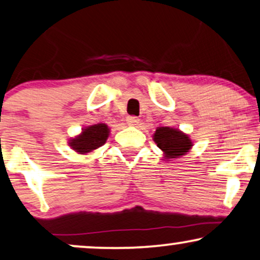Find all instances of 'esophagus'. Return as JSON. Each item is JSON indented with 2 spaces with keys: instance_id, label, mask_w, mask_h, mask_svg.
<instances>
[{
  "instance_id": "34e87169",
  "label": "esophagus",
  "mask_w": 260,
  "mask_h": 260,
  "mask_svg": "<svg viewBox=\"0 0 260 260\" xmlns=\"http://www.w3.org/2000/svg\"><path fill=\"white\" fill-rule=\"evenodd\" d=\"M126 123H127V125H129V126L135 127V126H137L138 124H140V119H138L137 117H127L126 118Z\"/></svg>"
}]
</instances>
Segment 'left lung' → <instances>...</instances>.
<instances>
[{"mask_svg": "<svg viewBox=\"0 0 260 260\" xmlns=\"http://www.w3.org/2000/svg\"><path fill=\"white\" fill-rule=\"evenodd\" d=\"M154 142L162 150L164 160L171 161L191 150L192 140L187 134L170 126H159L153 135Z\"/></svg>", "mask_w": 260, "mask_h": 260, "instance_id": "left-lung-1", "label": "left lung"}]
</instances>
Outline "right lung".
<instances>
[{
    "mask_svg": "<svg viewBox=\"0 0 260 260\" xmlns=\"http://www.w3.org/2000/svg\"><path fill=\"white\" fill-rule=\"evenodd\" d=\"M110 136V127L104 123L93 124L85 129L75 137L69 140V147L81 155H88L106 143Z\"/></svg>",
    "mask_w": 260,
    "mask_h": 260,
    "instance_id": "add662e5",
    "label": "right lung"
}]
</instances>
